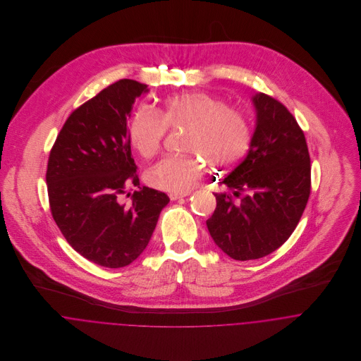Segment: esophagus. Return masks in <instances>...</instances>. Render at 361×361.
Instances as JSON below:
<instances>
[{
    "label": "esophagus",
    "instance_id": "esophagus-1",
    "mask_svg": "<svg viewBox=\"0 0 361 361\" xmlns=\"http://www.w3.org/2000/svg\"><path fill=\"white\" fill-rule=\"evenodd\" d=\"M183 197H186V195H182V193H169V199H171L172 202L179 200V199H183Z\"/></svg>",
    "mask_w": 361,
    "mask_h": 361
}]
</instances>
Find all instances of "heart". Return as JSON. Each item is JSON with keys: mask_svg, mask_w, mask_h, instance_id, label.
Here are the masks:
<instances>
[{"mask_svg": "<svg viewBox=\"0 0 361 361\" xmlns=\"http://www.w3.org/2000/svg\"><path fill=\"white\" fill-rule=\"evenodd\" d=\"M168 128L188 129L183 149L197 153L165 155L147 168L146 182L172 193H186L197 185L204 173L202 156L211 166H231L242 159L252 142L247 115L203 92L173 96L158 111L137 108L129 121V142L139 154L149 158L159 150Z\"/></svg>", "mask_w": 361, "mask_h": 361, "instance_id": "1", "label": "heart"}]
</instances>
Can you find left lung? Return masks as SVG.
I'll return each mask as SVG.
<instances>
[{"mask_svg": "<svg viewBox=\"0 0 361 361\" xmlns=\"http://www.w3.org/2000/svg\"><path fill=\"white\" fill-rule=\"evenodd\" d=\"M257 126L246 158L222 179L233 195L215 193L207 228L216 246L239 261L265 257L296 229L311 190L305 133L274 97H253Z\"/></svg>", "mask_w": 361, "mask_h": 361, "instance_id": "8db88e82", "label": "left lung"}]
</instances>
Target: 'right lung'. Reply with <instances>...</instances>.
I'll list each match as a JSON object with an SVG mask.
<instances>
[{"label":"right lung","mask_w":361,"mask_h":361,"mask_svg":"<svg viewBox=\"0 0 361 361\" xmlns=\"http://www.w3.org/2000/svg\"><path fill=\"white\" fill-rule=\"evenodd\" d=\"M147 86L121 79L68 116L47 164L52 218L66 242L89 261L121 268L150 242L169 197L140 188L128 136L129 112ZM139 191L126 207L128 187Z\"/></svg>","instance_id":"add662e5"}]
</instances>
